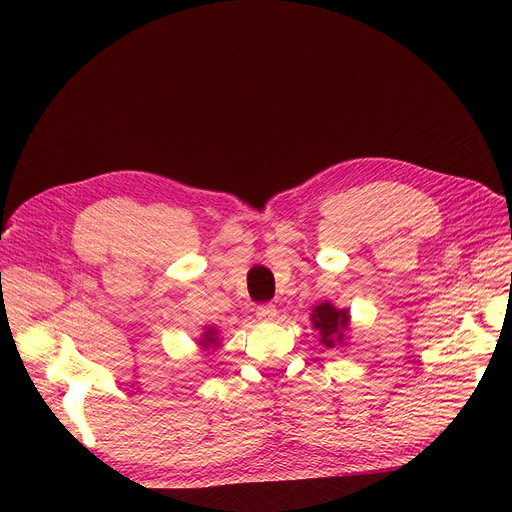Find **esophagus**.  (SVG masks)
Returning <instances> with one entry per match:
<instances>
[{"mask_svg":"<svg viewBox=\"0 0 512 512\" xmlns=\"http://www.w3.org/2000/svg\"><path fill=\"white\" fill-rule=\"evenodd\" d=\"M256 318L260 322H272L274 318H277V307H274L272 303H262L256 307Z\"/></svg>","mask_w":512,"mask_h":512,"instance_id":"obj_1","label":"esophagus"}]
</instances>
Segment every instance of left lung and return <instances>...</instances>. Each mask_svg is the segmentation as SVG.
<instances>
[{"mask_svg": "<svg viewBox=\"0 0 512 512\" xmlns=\"http://www.w3.org/2000/svg\"><path fill=\"white\" fill-rule=\"evenodd\" d=\"M311 324L320 332V342L328 348L344 342V332L350 326L348 309H336L330 301H324L313 307Z\"/></svg>", "mask_w": 512, "mask_h": 512, "instance_id": "obj_1", "label": "left lung"}]
</instances>
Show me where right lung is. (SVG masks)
<instances>
[{"instance_id": "1", "label": "right lung", "mask_w": 512, "mask_h": 512, "mask_svg": "<svg viewBox=\"0 0 512 512\" xmlns=\"http://www.w3.org/2000/svg\"><path fill=\"white\" fill-rule=\"evenodd\" d=\"M199 344H201L203 348H215V346L219 344V340H217V330L207 328V332L203 334V338H201Z\"/></svg>"}]
</instances>
